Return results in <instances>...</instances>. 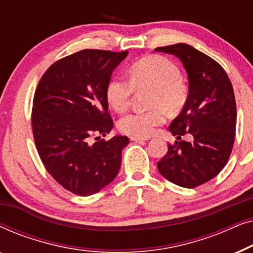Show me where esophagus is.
Wrapping results in <instances>:
<instances>
[{"label": "esophagus", "mask_w": 253, "mask_h": 253, "mask_svg": "<svg viewBox=\"0 0 253 253\" xmlns=\"http://www.w3.org/2000/svg\"><path fill=\"white\" fill-rule=\"evenodd\" d=\"M148 139H150V138H147V137H136V136L130 137V140H132V141H146Z\"/></svg>", "instance_id": "obj_1"}]
</instances>
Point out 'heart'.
I'll list each match as a JSON object with an SVG mask.
<instances>
[{
  "label": "heart",
  "mask_w": 253,
  "mask_h": 253,
  "mask_svg": "<svg viewBox=\"0 0 253 253\" xmlns=\"http://www.w3.org/2000/svg\"><path fill=\"white\" fill-rule=\"evenodd\" d=\"M147 88L151 89L147 102L151 108L121 117L117 126L123 133L136 137L151 136L166 122L165 109L177 112L188 95L177 65L161 55H151L131 65L129 81L121 77L110 79L106 87V98L113 109L124 112L129 108L134 91Z\"/></svg>",
  "instance_id": "b5f03b06"
}]
</instances>
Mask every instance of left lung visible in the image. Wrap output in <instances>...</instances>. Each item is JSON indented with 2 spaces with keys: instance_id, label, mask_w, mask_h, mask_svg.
<instances>
[{
  "instance_id": "left-lung-1",
  "label": "left lung",
  "mask_w": 253,
  "mask_h": 253,
  "mask_svg": "<svg viewBox=\"0 0 253 253\" xmlns=\"http://www.w3.org/2000/svg\"><path fill=\"white\" fill-rule=\"evenodd\" d=\"M155 50L177 56L189 78L188 99L169 126L177 140L168 145L158 169L169 182L192 189L215 177L229 160L237 116L233 85L216 61L192 46L176 43ZM185 133L193 134L191 143L179 140Z\"/></svg>"
}]
</instances>
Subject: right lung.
Masks as SVG:
<instances>
[{
  "label": "right lung",
  "instance_id": "right-lung-1",
  "mask_svg": "<svg viewBox=\"0 0 253 253\" xmlns=\"http://www.w3.org/2000/svg\"><path fill=\"white\" fill-rule=\"evenodd\" d=\"M127 51L83 49L47 69L37 86L32 131L51 177L78 196L99 192L116 177L129 138L103 137L113 127L106 87Z\"/></svg>",
  "mask_w": 253,
  "mask_h": 253
}]
</instances>
